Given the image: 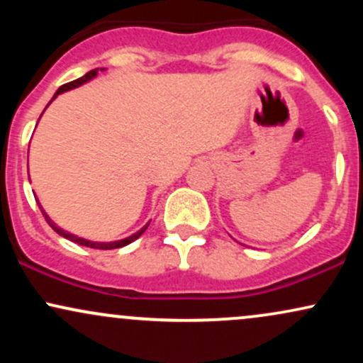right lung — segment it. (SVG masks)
I'll list each match as a JSON object with an SVG mask.
<instances>
[{
	"instance_id": "obj_1",
	"label": "right lung",
	"mask_w": 363,
	"mask_h": 363,
	"mask_svg": "<svg viewBox=\"0 0 363 363\" xmlns=\"http://www.w3.org/2000/svg\"><path fill=\"white\" fill-rule=\"evenodd\" d=\"M97 72H99V68H95V69H91V72H89V73H86V74H83V77H82V78H78V80H73V82H69V83H65V85H61L60 89H57L56 94H54V97H52V99H56L57 95L62 94V91H68V90H72V89H77V86L83 85V83L90 82L91 78H94V77H97ZM101 72H104V68H101ZM49 104H51V102H49ZM49 104H48V106H49ZM37 205H39V203H37ZM39 208H40V211H43V215H44L45 222H48L49 225H51V228H52L54 232H57V234L65 237V239L72 240V242H77V244H80V245H86V247H91V249H104V251H109V249H119V247H124V245H128V244L135 242V240L138 239V237H140L141 234H143L145 230H147V228H148V225H150V222H148L147 225H145L143 228H140L138 232H135V234H133V235L126 237V239L114 240V242H91V240L82 239V237H78V235H73V234H69V232H65V230H62V228L57 227V225L54 223L51 218H49L48 213H45V211L43 210V206L39 205Z\"/></svg>"
}]
</instances>
